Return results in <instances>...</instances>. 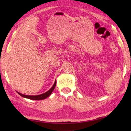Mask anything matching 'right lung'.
Masks as SVG:
<instances>
[{"label":"right lung","mask_w":131,"mask_h":131,"mask_svg":"<svg viewBox=\"0 0 131 131\" xmlns=\"http://www.w3.org/2000/svg\"><path fill=\"white\" fill-rule=\"evenodd\" d=\"M56 80L55 81V82L53 84V86L48 91H47L45 93L41 94V95H35V96H32V95H23V94H21L19 92H17L18 94H19L21 96H22L23 97L27 98V99H29L31 100H43L47 98L50 96L51 93H52L53 90H54V88L56 86Z\"/></svg>","instance_id":"right-lung-1"}]
</instances>
